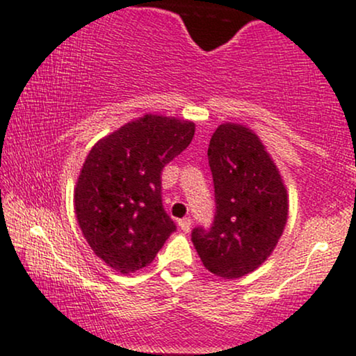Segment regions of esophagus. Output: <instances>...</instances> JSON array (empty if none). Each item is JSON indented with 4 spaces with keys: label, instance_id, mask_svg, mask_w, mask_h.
Segmentation results:
<instances>
[{
    "label": "esophagus",
    "instance_id": "34e87169",
    "mask_svg": "<svg viewBox=\"0 0 356 356\" xmlns=\"http://www.w3.org/2000/svg\"><path fill=\"white\" fill-rule=\"evenodd\" d=\"M179 226H181V229L184 233H188L192 227V220L191 218H182V220H179Z\"/></svg>",
    "mask_w": 356,
    "mask_h": 356
}]
</instances>
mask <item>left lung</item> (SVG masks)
I'll use <instances>...</instances> for the list:
<instances>
[{"label":"left lung","mask_w":356,"mask_h":356,"mask_svg":"<svg viewBox=\"0 0 356 356\" xmlns=\"http://www.w3.org/2000/svg\"><path fill=\"white\" fill-rule=\"evenodd\" d=\"M215 220L198 226L192 243L208 272L236 280L260 267L277 245L288 218L282 175L252 130L222 123L208 146Z\"/></svg>","instance_id":"1"}]
</instances>
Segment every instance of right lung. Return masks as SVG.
I'll use <instances>...</instances> for the list:
<instances>
[{
    "label": "right lung",
    "mask_w": 356,
    "mask_h": 356,
    "mask_svg": "<svg viewBox=\"0 0 356 356\" xmlns=\"http://www.w3.org/2000/svg\"><path fill=\"white\" fill-rule=\"evenodd\" d=\"M195 125L145 115L89 151L74 188V211L94 254L120 273L153 262L175 231L161 197V172L191 145Z\"/></svg>",
    "instance_id": "1"
}]
</instances>
